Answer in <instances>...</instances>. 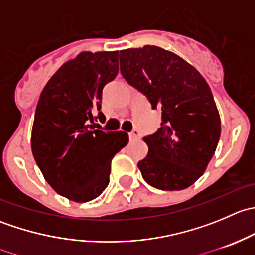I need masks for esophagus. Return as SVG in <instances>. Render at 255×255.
<instances>
[{
	"label": "esophagus",
	"instance_id": "1",
	"mask_svg": "<svg viewBox=\"0 0 255 255\" xmlns=\"http://www.w3.org/2000/svg\"><path fill=\"white\" fill-rule=\"evenodd\" d=\"M138 138H140V133H139V130L133 129L132 132L129 133V139H130V140H135V139H138Z\"/></svg>",
	"mask_w": 255,
	"mask_h": 255
}]
</instances>
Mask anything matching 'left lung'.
Segmentation results:
<instances>
[{"instance_id":"8db88e82","label":"left lung","mask_w":255,"mask_h":255,"mask_svg":"<svg viewBox=\"0 0 255 255\" xmlns=\"http://www.w3.org/2000/svg\"><path fill=\"white\" fill-rule=\"evenodd\" d=\"M121 74L161 111V126L144 137L149 151L138 163L159 190H182L206 170L221 135V120L206 80L176 54L155 45L126 49Z\"/></svg>"}]
</instances>
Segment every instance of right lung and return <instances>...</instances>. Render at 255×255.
<instances>
[{"instance_id": "obj_1", "label": "right lung", "mask_w": 255, "mask_h": 255, "mask_svg": "<svg viewBox=\"0 0 255 255\" xmlns=\"http://www.w3.org/2000/svg\"><path fill=\"white\" fill-rule=\"evenodd\" d=\"M118 74V51H82L51 76L40 94L33 123L32 153L48 184L75 202L102 194L111 160L126 144L125 132L94 129L102 117V89Z\"/></svg>"}]
</instances>
